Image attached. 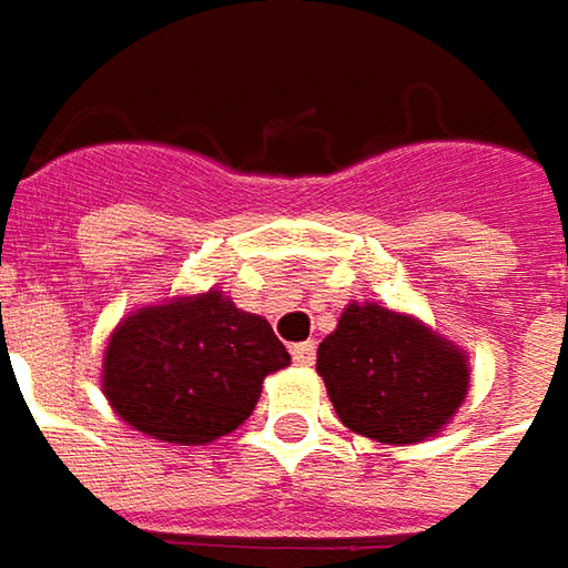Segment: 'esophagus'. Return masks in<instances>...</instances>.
Instances as JSON below:
<instances>
[{
  "label": "esophagus",
  "mask_w": 568,
  "mask_h": 568,
  "mask_svg": "<svg viewBox=\"0 0 568 568\" xmlns=\"http://www.w3.org/2000/svg\"><path fill=\"white\" fill-rule=\"evenodd\" d=\"M291 356L296 365H312L315 363V344H312V341H306V344H293Z\"/></svg>",
  "instance_id": "obj_1"
}]
</instances>
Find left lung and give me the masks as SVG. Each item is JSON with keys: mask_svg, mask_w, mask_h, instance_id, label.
Here are the masks:
<instances>
[{"mask_svg": "<svg viewBox=\"0 0 568 568\" xmlns=\"http://www.w3.org/2000/svg\"><path fill=\"white\" fill-rule=\"evenodd\" d=\"M318 375L346 428L382 444H416L447 425L469 390L466 356L422 322L349 303L318 344Z\"/></svg>", "mask_w": 568, "mask_h": 568, "instance_id": "8db88e82", "label": "left lung"}]
</instances>
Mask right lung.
<instances>
[{
    "label": "right lung",
    "instance_id": "add662e5",
    "mask_svg": "<svg viewBox=\"0 0 568 568\" xmlns=\"http://www.w3.org/2000/svg\"><path fill=\"white\" fill-rule=\"evenodd\" d=\"M287 363L265 318L209 291L124 318L105 346L102 387L136 432L209 444L250 418L262 378Z\"/></svg>",
    "mask_w": 568,
    "mask_h": 568
}]
</instances>
